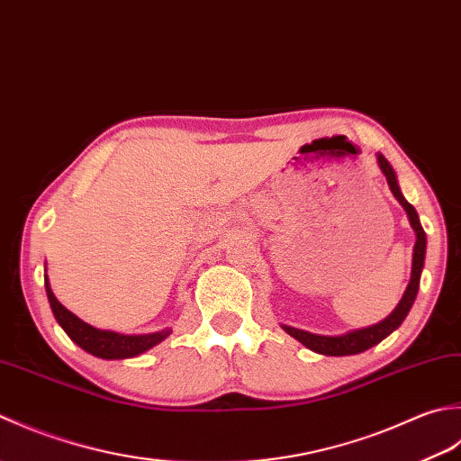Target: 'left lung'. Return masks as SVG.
I'll use <instances>...</instances> for the list:
<instances>
[{
    "mask_svg": "<svg viewBox=\"0 0 461 461\" xmlns=\"http://www.w3.org/2000/svg\"><path fill=\"white\" fill-rule=\"evenodd\" d=\"M378 157V165L382 168L384 176H386L388 186L392 194L396 196L398 203L403 206V211H406L408 219L411 229L416 232V244H414V258H411V276H410V283L406 293H403L402 300L398 303V306L392 310V314L388 318H384L382 322L368 326V328H360V330H352L348 334H342V336H322V334H312V332H306V330H298V328L293 326H286L283 324V328L286 330V334H290L293 338H296L298 342H303L306 348H310L312 352L318 354H324V356H352V354H360L364 350L372 348L378 342H382L384 338L390 336L396 328L403 322V318L408 316L411 304H414L416 294H418V288H420V276H421V268H424V258H426V232L421 229L420 219H418V212L414 206H411L406 199H403V194L398 186V178L396 173H393L392 165L386 161V157L384 155H375Z\"/></svg>",
    "mask_w": 461,
    "mask_h": 461,
    "instance_id": "obj_1",
    "label": "left lung"
}]
</instances>
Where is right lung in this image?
<instances>
[{
	"label": "right lung",
	"mask_w": 461,
	"mask_h": 461,
	"mask_svg": "<svg viewBox=\"0 0 461 461\" xmlns=\"http://www.w3.org/2000/svg\"><path fill=\"white\" fill-rule=\"evenodd\" d=\"M45 290H47V298H50L55 321L59 322V326L65 332H68V336L75 344L81 346L86 352L97 356V358H105V360L133 358V356L143 354L149 348L157 346L158 342H163L165 338L171 334L168 328L161 332L139 334V336L119 334V332H111V330H99V328L83 322L81 318L69 312V310L65 308L58 298H55L53 290L50 286V280H47V275H45Z\"/></svg>",
	"instance_id": "1"
}]
</instances>
